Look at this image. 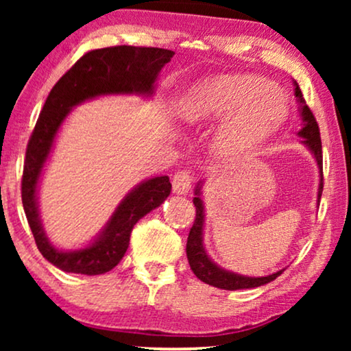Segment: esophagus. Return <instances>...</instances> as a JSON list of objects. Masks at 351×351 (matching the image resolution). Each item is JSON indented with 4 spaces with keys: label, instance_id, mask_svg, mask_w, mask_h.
Instances as JSON below:
<instances>
[{
    "label": "esophagus",
    "instance_id": "1",
    "mask_svg": "<svg viewBox=\"0 0 351 351\" xmlns=\"http://www.w3.org/2000/svg\"><path fill=\"white\" fill-rule=\"evenodd\" d=\"M191 184H193V174L186 169L179 171L172 179V190L177 195H185L190 191Z\"/></svg>",
    "mask_w": 351,
    "mask_h": 351
}]
</instances>
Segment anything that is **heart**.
<instances>
[{"mask_svg":"<svg viewBox=\"0 0 351 351\" xmlns=\"http://www.w3.org/2000/svg\"><path fill=\"white\" fill-rule=\"evenodd\" d=\"M189 119L228 117L217 137L227 156L243 155L276 131L287 117L286 94L258 75H232L206 80L186 99Z\"/></svg>","mask_w":351,"mask_h":351,"instance_id":"b5f03b06","label":"heart"}]
</instances>
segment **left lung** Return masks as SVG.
Wrapping results in <instances>:
<instances>
[{"instance_id": "8db88e82", "label": "left lung", "mask_w": 351, "mask_h": 351, "mask_svg": "<svg viewBox=\"0 0 351 351\" xmlns=\"http://www.w3.org/2000/svg\"><path fill=\"white\" fill-rule=\"evenodd\" d=\"M295 84V97L299 99L302 105V119H304V128L300 129L299 136L304 137V143L310 148L311 153H313L316 158V162H318L319 167V189H318V199L321 198V193H323V148H321V136H319V126L316 123L315 114L311 113V110L305 105L304 95H302V90L299 84ZM199 185L196 186L195 190V198L193 204L196 208V217L193 222V227L190 228L189 239H186V257H189L190 268L193 270L198 280H201L206 285L219 287V289H227V291H237V289H251V287H258L267 285L273 280H276L278 276L281 275L285 270H280L273 275L268 276H243L237 275V273L227 271L223 268L210 261V258L206 256V251L203 247V223H204V210H203V201H201V191Z\"/></svg>"}]
</instances>
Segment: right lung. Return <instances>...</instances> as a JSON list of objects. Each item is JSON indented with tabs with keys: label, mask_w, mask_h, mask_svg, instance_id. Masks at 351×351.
Returning <instances> with one entry per match:
<instances>
[{
	"label": "right lung",
	"mask_w": 351,
	"mask_h": 351,
	"mask_svg": "<svg viewBox=\"0 0 351 351\" xmlns=\"http://www.w3.org/2000/svg\"><path fill=\"white\" fill-rule=\"evenodd\" d=\"M174 51L161 47L112 46L86 52L54 84L33 129L22 174V204L33 238L43 257L66 273L102 275L114 268L128 251L131 232L143 215L158 208L171 193L167 176L153 177L128 193L100 237L84 249L60 251L41 227L36 184L56 134L71 107L105 94H153V86Z\"/></svg>",
	"instance_id": "1"
}]
</instances>
